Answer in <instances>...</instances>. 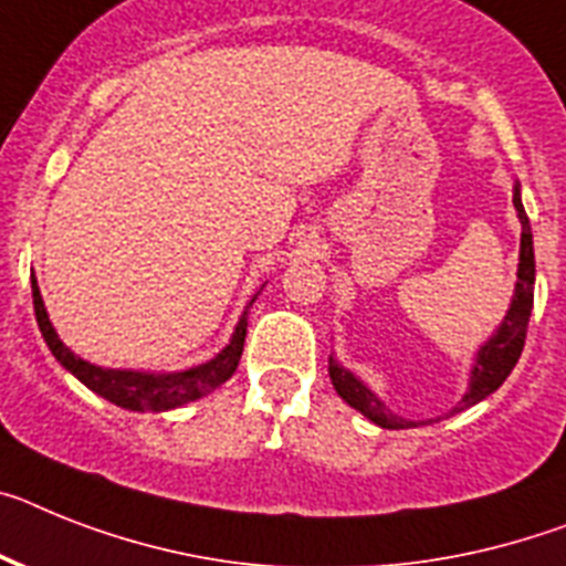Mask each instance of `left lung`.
<instances>
[{"mask_svg": "<svg viewBox=\"0 0 566 566\" xmlns=\"http://www.w3.org/2000/svg\"><path fill=\"white\" fill-rule=\"evenodd\" d=\"M512 203L517 210V221H521V259H517V282H515V296L512 305L497 325V331L489 336L481 345L478 356H474L472 377H469V388L463 394V400L449 411L458 415L463 408L474 406V402L486 400L489 394H495L503 386V379L510 377L515 368L517 356L524 350L526 339V325H530V313H533V296H535V253H533V230H530V218H526L524 203H521V187L515 184L512 189ZM327 374L334 382L336 394L342 400L356 408L359 415H365L371 422H377L379 429H411L420 426L415 420H402L400 415H394L386 402L379 400L371 388L365 386L363 379L350 374L348 368H342L334 356L327 359Z\"/></svg>", "mask_w": 566, "mask_h": 566, "instance_id": "obj_1", "label": "left lung"}]
</instances>
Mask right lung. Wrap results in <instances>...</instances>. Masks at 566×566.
Returning a JSON list of instances; mask_svg holds the SVG:
<instances>
[{"label":"right lung","mask_w":566,"mask_h":566,"mask_svg":"<svg viewBox=\"0 0 566 566\" xmlns=\"http://www.w3.org/2000/svg\"><path fill=\"white\" fill-rule=\"evenodd\" d=\"M31 291H33V313H36V325L42 331V339L56 356V363L63 365L65 371L83 382L85 388H92L99 394L103 400L114 402V406L129 408V411H169V408L187 406L192 400H201L210 391H216L221 382L235 374L244 350V336H247V307H253L255 296L250 298V305L241 313L239 325L232 331V339L218 356H212L210 363L195 365L187 371H172V374H149V371H132V368H99V365L85 363L74 350L63 345V339L56 336L54 325L49 319L45 302H42L40 284L31 275Z\"/></svg>","instance_id":"obj_1"}]
</instances>
